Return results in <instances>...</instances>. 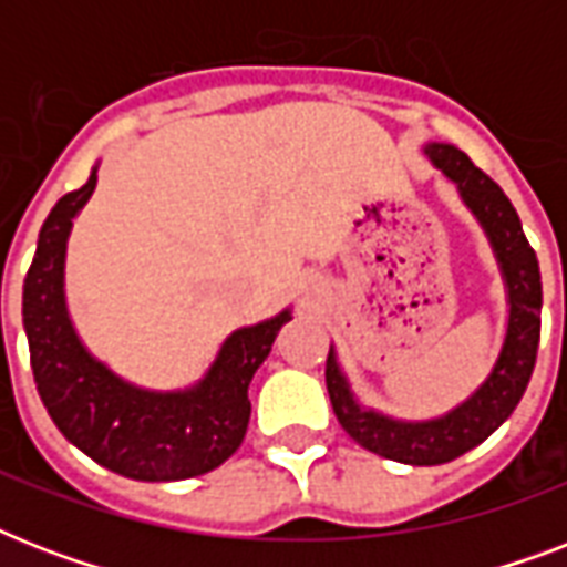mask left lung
Listing matches in <instances>:
<instances>
[{
  "label": "left lung",
  "mask_w": 567,
  "mask_h": 567,
  "mask_svg": "<svg viewBox=\"0 0 567 567\" xmlns=\"http://www.w3.org/2000/svg\"><path fill=\"white\" fill-rule=\"evenodd\" d=\"M423 155L456 185L462 203L488 238L494 261L501 267L506 288V336L488 377L471 394L439 417L403 421L359 403L336 347H329L327 388L338 423L353 441L377 456L403 465H444L476 444H483L501 426L520 396L536 368L538 336H542V274L538 258L520 229L518 212L501 185H494L474 162L453 144H423Z\"/></svg>",
  "instance_id": "1"
}]
</instances>
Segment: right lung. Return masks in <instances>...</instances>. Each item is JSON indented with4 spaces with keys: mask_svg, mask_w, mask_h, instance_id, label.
Wrapping results in <instances>:
<instances>
[{
    "mask_svg": "<svg viewBox=\"0 0 567 567\" xmlns=\"http://www.w3.org/2000/svg\"><path fill=\"white\" fill-rule=\"evenodd\" d=\"M96 171L100 164L49 212L22 282V327L38 394L61 435L114 474L141 483L208 474L247 435L249 382L291 320V306L229 332L208 371L188 388L153 391L111 371L75 332L64 285L66 240L96 190Z\"/></svg>",
    "mask_w": 567,
    "mask_h": 567,
    "instance_id": "1",
    "label": "right lung"
}]
</instances>
